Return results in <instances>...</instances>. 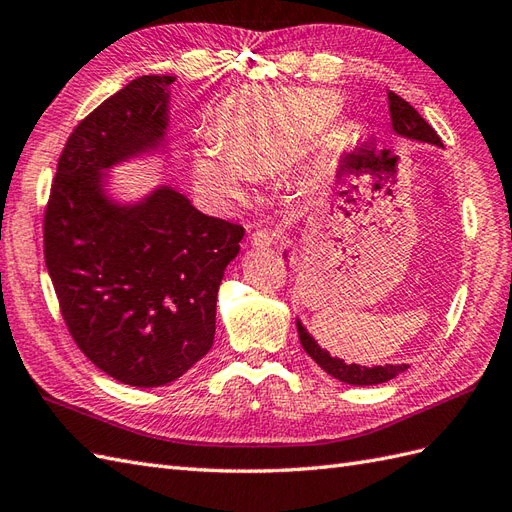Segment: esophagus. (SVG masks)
Here are the masks:
<instances>
[{
	"instance_id": "34e87169",
	"label": "esophagus",
	"mask_w": 512,
	"mask_h": 512,
	"mask_svg": "<svg viewBox=\"0 0 512 512\" xmlns=\"http://www.w3.org/2000/svg\"><path fill=\"white\" fill-rule=\"evenodd\" d=\"M279 240H281V235H279V231H274V229H257V231L251 233V244L259 246V248L272 246V244H277Z\"/></svg>"
}]
</instances>
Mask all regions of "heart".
<instances>
[{
	"label": "heart",
	"instance_id": "1",
	"mask_svg": "<svg viewBox=\"0 0 512 512\" xmlns=\"http://www.w3.org/2000/svg\"><path fill=\"white\" fill-rule=\"evenodd\" d=\"M339 110L324 90H251L216 114L218 140L192 151V173L205 199L231 209L244 201L255 177H268L303 151Z\"/></svg>",
	"mask_w": 512,
	"mask_h": 512
}]
</instances>
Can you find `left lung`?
I'll list each match as a JSON object with an SVG mask.
<instances>
[{
  "label": "left lung",
  "instance_id": "1",
  "mask_svg": "<svg viewBox=\"0 0 512 512\" xmlns=\"http://www.w3.org/2000/svg\"><path fill=\"white\" fill-rule=\"evenodd\" d=\"M389 114H391V127L396 131V136L409 138V140H417V142H428L435 144V147H443L441 138L437 136V131L432 129L419 112L411 106L409 101H404L402 97H398L396 93H389ZM287 257V253H283ZM296 329H298V337L300 344H303L307 355L316 361L320 368L331 374L337 381H342L346 385H357V387H368V385H381L396 378L398 374H402L409 365L400 363V365H374V368H365V365L359 363H346L344 359L331 357L329 350H324L318 346L316 339L311 337V333L305 329V324L296 318Z\"/></svg>",
  "mask_w": 512,
  "mask_h": 512
}]
</instances>
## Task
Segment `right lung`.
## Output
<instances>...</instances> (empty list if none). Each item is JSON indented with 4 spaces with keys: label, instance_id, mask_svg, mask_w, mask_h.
Masks as SVG:
<instances>
[{
    "label": "right lung",
    "instance_id": "right-lung-1",
    "mask_svg": "<svg viewBox=\"0 0 512 512\" xmlns=\"http://www.w3.org/2000/svg\"><path fill=\"white\" fill-rule=\"evenodd\" d=\"M173 75H142L73 129L45 209V264L75 344L131 387L177 381L214 344L216 300L244 229L155 186L110 194L119 164L168 160Z\"/></svg>",
    "mask_w": 512,
    "mask_h": 512
}]
</instances>
